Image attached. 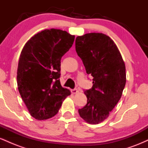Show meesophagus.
<instances>
[{
	"label": "esophagus",
	"instance_id": "1",
	"mask_svg": "<svg viewBox=\"0 0 148 148\" xmlns=\"http://www.w3.org/2000/svg\"><path fill=\"white\" fill-rule=\"evenodd\" d=\"M71 92H72V94H76L77 92H79V90L77 89H72L71 90Z\"/></svg>",
	"mask_w": 148,
	"mask_h": 148
}]
</instances>
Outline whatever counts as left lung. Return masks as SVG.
I'll list each match as a JSON object with an SVG mask.
<instances>
[{"label": "left lung", "instance_id": "8db88e82", "mask_svg": "<svg viewBox=\"0 0 148 148\" xmlns=\"http://www.w3.org/2000/svg\"><path fill=\"white\" fill-rule=\"evenodd\" d=\"M76 51L93 77L91 89L84 92L87 104L79 109L86 123L97 125L106 120L121 98L126 84V69L121 53L108 35L91 33L78 36Z\"/></svg>", "mask_w": 148, "mask_h": 148}]
</instances>
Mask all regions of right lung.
I'll return each mask as SVG.
<instances>
[{"label":"right lung","instance_id":"1","mask_svg":"<svg viewBox=\"0 0 148 148\" xmlns=\"http://www.w3.org/2000/svg\"><path fill=\"white\" fill-rule=\"evenodd\" d=\"M75 36L60 29H46L25 43L17 68L18 92L30 114L38 120L52 118L71 92L61 86L60 60Z\"/></svg>","mask_w":148,"mask_h":148}]
</instances>
